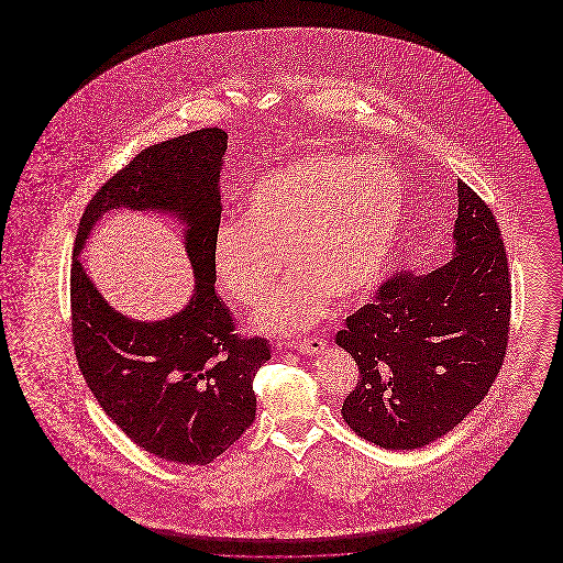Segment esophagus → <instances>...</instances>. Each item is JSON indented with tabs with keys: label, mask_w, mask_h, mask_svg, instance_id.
Returning a JSON list of instances; mask_svg holds the SVG:
<instances>
[{
	"label": "esophagus",
	"mask_w": 563,
	"mask_h": 563,
	"mask_svg": "<svg viewBox=\"0 0 563 563\" xmlns=\"http://www.w3.org/2000/svg\"><path fill=\"white\" fill-rule=\"evenodd\" d=\"M291 346H295L299 352H303V354H314V352H321L324 349V340L322 338H303Z\"/></svg>",
	"instance_id": "esophagus-1"
}]
</instances>
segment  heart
<instances>
[{
    "label": "heart",
    "mask_w": 563,
    "mask_h": 563,
    "mask_svg": "<svg viewBox=\"0 0 563 563\" xmlns=\"http://www.w3.org/2000/svg\"><path fill=\"white\" fill-rule=\"evenodd\" d=\"M405 214V188L388 161L340 150L310 152L262 175L244 196V221L214 228L219 285L260 308L285 272L295 276L260 314L274 333L306 329L331 299L354 306L382 280Z\"/></svg>",
    "instance_id": "1"
}]
</instances>
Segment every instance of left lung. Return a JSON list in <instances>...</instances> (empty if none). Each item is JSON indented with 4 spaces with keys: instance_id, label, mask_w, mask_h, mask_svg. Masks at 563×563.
<instances>
[{
    "instance_id": "left-lung-1",
    "label": "left lung",
    "mask_w": 563,
    "mask_h": 563,
    "mask_svg": "<svg viewBox=\"0 0 563 563\" xmlns=\"http://www.w3.org/2000/svg\"><path fill=\"white\" fill-rule=\"evenodd\" d=\"M454 257L395 272L335 333L361 379L344 399L350 429L384 450H418L483 401L509 349V257L498 221L457 181Z\"/></svg>"
}]
</instances>
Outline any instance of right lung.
<instances>
[{"label":"right lung","instance_id":"add662e5","mask_svg":"<svg viewBox=\"0 0 563 563\" xmlns=\"http://www.w3.org/2000/svg\"><path fill=\"white\" fill-rule=\"evenodd\" d=\"M228 133L200 129L139 152L84 209L71 264V340L95 399L145 452L177 464H209L253 424V377L268 340L244 338L214 294V228L221 221L219 170ZM164 210L187 223L197 276L189 306L166 322L118 316L96 291L77 255L111 208Z\"/></svg>","mask_w":563,"mask_h":563}]
</instances>
